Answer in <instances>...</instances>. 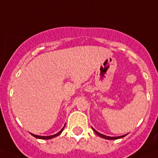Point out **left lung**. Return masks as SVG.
Instances as JSON below:
<instances>
[{"mask_svg":"<svg viewBox=\"0 0 158 158\" xmlns=\"http://www.w3.org/2000/svg\"><path fill=\"white\" fill-rule=\"evenodd\" d=\"M93 129V130H94V132L96 133L97 135H98L99 137H102V138H103V139H121V138L123 137H125V135H122V136H118V137H110V136H106V135H102V134H100V133H98V131H96V130H94V128H92Z\"/></svg>","mask_w":158,"mask_h":158,"instance_id":"1","label":"left lung"}]
</instances>
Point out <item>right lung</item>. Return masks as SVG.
Instances as JSON below:
<instances>
[{
  "label": "right lung",
  "mask_w": 158,
  "mask_h": 158,
  "mask_svg": "<svg viewBox=\"0 0 158 158\" xmlns=\"http://www.w3.org/2000/svg\"><path fill=\"white\" fill-rule=\"evenodd\" d=\"M64 126L63 128H62L61 130H60L59 132L57 133V134H56V135H50V136H39V135H33V134H31V135H33V137L37 138V139H52V138H55L56 137V136H58L59 135H60V133L63 131V130H64Z\"/></svg>",
  "instance_id": "right-lung-1"
}]
</instances>
